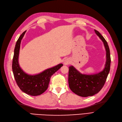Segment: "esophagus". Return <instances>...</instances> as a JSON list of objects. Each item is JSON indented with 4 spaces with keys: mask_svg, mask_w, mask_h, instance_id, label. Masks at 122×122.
<instances>
[{
    "mask_svg": "<svg viewBox=\"0 0 122 122\" xmlns=\"http://www.w3.org/2000/svg\"><path fill=\"white\" fill-rule=\"evenodd\" d=\"M70 62H71V61H70L69 59L67 58V59H65V60L64 61L63 63L65 65H68L70 64Z\"/></svg>",
    "mask_w": 122,
    "mask_h": 122,
    "instance_id": "obj_1",
    "label": "esophagus"
}]
</instances>
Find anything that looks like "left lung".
Segmentation results:
<instances>
[{"label":"left lung","mask_w":122,"mask_h":122,"mask_svg":"<svg viewBox=\"0 0 122 122\" xmlns=\"http://www.w3.org/2000/svg\"><path fill=\"white\" fill-rule=\"evenodd\" d=\"M96 35L103 42L106 52V61L103 71L92 75L82 74L71 66L69 67L68 82L71 90L81 97L92 96L99 93L104 86L110 67V50L108 44L99 31L95 30Z\"/></svg>","instance_id":"obj_1"}]
</instances>
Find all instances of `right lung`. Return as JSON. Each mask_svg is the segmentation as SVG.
Returning <instances> with one entry per match:
<instances>
[{"label":"right lung","instance_id":"add662e5","mask_svg":"<svg viewBox=\"0 0 122 122\" xmlns=\"http://www.w3.org/2000/svg\"><path fill=\"white\" fill-rule=\"evenodd\" d=\"M26 31L19 36L14 49L12 70L14 78L18 86L24 93L30 96H38L45 92L48 87L51 76L60 69L63 65L58 64L52 68L48 69L38 74L31 75L25 73L20 68L18 57L21 40Z\"/></svg>","mask_w":122,"mask_h":122}]
</instances>
